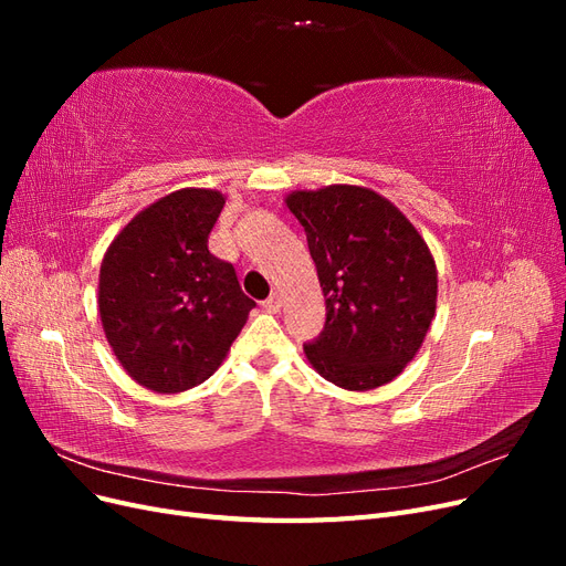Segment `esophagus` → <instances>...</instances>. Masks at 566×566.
Here are the masks:
<instances>
[{"label": "esophagus", "mask_w": 566, "mask_h": 566, "mask_svg": "<svg viewBox=\"0 0 566 566\" xmlns=\"http://www.w3.org/2000/svg\"><path fill=\"white\" fill-rule=\"evenodd\" d=\"M283 306V295L281 293H271V297L264 300V310L269 312H279Z\"/></svg>", "instance_id": "esophagus-1"}]
</instances>
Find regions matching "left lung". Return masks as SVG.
I'll return each mask as SVG.
<instances>
[{"label":"left lung","mask_w":566,"mask_h":566,"mask_svg":"<svg viewBox=\"0 0 566 566\" xmlns=\"http://www.w3.org/2000/svg\"><path fill=\"white\" fill-rule=\"evenodd\" d=\"M304 227L325 297L323 333L304 345L321 378L368 391L413 361L437 312V264L397 205L366 186L285 196Z\"/></svg>","instance_id":"8db88e82"}]
</instances>
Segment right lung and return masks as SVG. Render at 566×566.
Here are the masks:
<instances>
[{
	"mask_svg": "<svg viewBox=\"0 0 566 566\" xmlns=\"http://www.w3.org/2000/svg\"><path fill=\"white\" fill-rule=\"evenodd\" d=\"M224 202L214 188H179L136 214L101 262V325L146 389L179 394L208 380L254 306L233 266L208 250Z\"/></svg>",
	"mask_w": 566,
	"mask_h": 566,
	"instance_id": "1",
	"label": "right lung"
}]
</instances>
